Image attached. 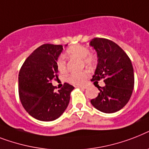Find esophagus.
<instances>
[{
  "instance_id": "1",
  "label": "esophagus",
  "mask_w": 149,
  "mask_h": 149,
  "mask_svg": "<svg viewBox=\"0 0 149 149\" xmlns=\"http://www.w3.org/2000/svg\"><path fill=\"white\" fill-rule=\"evenodd\" d=\"M76 87L80 88H81V89H86L87 88V86H85V85H77Z\"/></svg>"
}]
</instances>
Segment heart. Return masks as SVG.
<instances>
[{
	"label": "heart",
	"instance_id": "heart-1",
	"mask_svg": "<svg viewBox=\"0 0 149 149\" xmlns=\"http://www.w3.org/2000/svg\"><path fill=\"white\" fill-rule=\"evenodd\" d=\"M90 51L87 47L81 45H74L68 47L66 51L67 55L69 58H77L82 59V61L85 65L89 68L95 67L97 63V57L91 53H89ZM57 68L59 72L65 73L67 71V65L64 57L60 56L57 60ZM88 76V71H82L80 72L71 73L68 77V81L74 84H83L87 77Z\"/></svg>",
	"mask_w": 149,
	"mask_h": 149
}]
</instances>
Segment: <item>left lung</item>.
<instances>
[{"instance_id":"1","label":"left lung","mask_w":149,"mask_h":149,"mask_svg":"<svg viewBox=\"0 0 149 149\" xmlns=\"http://www.w3.org/2000/svg\"><path fill=\"white\" fill-rule=\"evenodd\" d=\"M90 45L97 54V68L91 81L95 84L104 79L105 83L104 87L95 85L100 92L91 103L102 112H116L128 103L134 88V71L130 58L117 44L108 39L95 38Z\"/></svg>"}]
</instances>
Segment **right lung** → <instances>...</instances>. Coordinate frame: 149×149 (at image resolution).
I'll return each instance as SVG.
<instances>
[{
    "label": "right lung",
    "mask_w": 149,
    "mask_h": 149,
    "mask_svg": "<svg viewBox=\"0 0 149 149\" xmlns=\"http://www.w3.org/2000/svg\"><path fill=\"white\" fill-rule=\"evenodd\" d=\"M62 45L45 44L34 50L21 66L18 76L19 97L24 108L31 116L49 122L59 118L70 101L74 88L65 83L55 91L52 80L58 78L57 60Z\"/></svg>",
    "instance_id": "1"
}]
</instances>
